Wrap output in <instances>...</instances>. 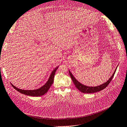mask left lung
I'll return each mask as SVG.
<instances>
[{
    "mask_svg": "<svg viewBox=\"0 0 127 127\" xmlns=\"http://www.w3.org/2000/svg\"><path fill=\"white\" fill-rule=\"evenodd\" d=\"M117 68H116V69L115 70L114 72H113V75L111 76L110 78H109V79L107 80L106 82L102 84V85H100L99 86H95V87H90V86H87L86 85H83L82 84L79 83L78 80H77V79L74 77V76L72 75V74H71V72L69 70V73L70 77L72 80L73 83H74V85H75L76 87L77 88V89L80 92H82V93H96V92L102 91V90L104 89L106 87H107V86L109 85L110 82L112 80L113 76L115 74V72H116V71Z\"/></svg>",
    "mask_w": 127,
    "mask_h": 127,
    "instance_id": "1",
    "label": "left lung"
}]
</instances>
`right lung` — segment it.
<instances>
[{"label": "right lung", "instance_id": "add662e5", "mask_svg": "<svg viewBox=\"0 0 127 127\" xmlns=\"http://www.w3.org/2000/svg\"><path fill=\"white\" fill-rule=\"evenodd\" d=\"M58 67L59 66H58L57 67L55 68V69L52 71L50 76V77L47 83H46L43 86L38 88V89L34 90H21L20 88L16 87L15 86H14L13 84H11V85H12V86L15 90L17 91L18 92H20L22 94H23L28 96H42L47 93L49 90V88H50L51 86L52 85V83H53V80H54V77L56 71Z\"/></svg>", "mask_w": 127, "mask_h": 127}]
</instances>
